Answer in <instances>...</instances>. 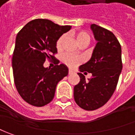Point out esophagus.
<instances>
[{
  "label": "esophagus",
  "instance_id": "esophagus-1",
  "mask_svg": "<svg viewBox=\"0 0 135 135\" xmlns=\"http://www.w3.org/2000/svg\"><path fill=\"white\" fill-rule=\"evenodd\" d=\"M73 72H74V71H72L71 69H69V75H70V74H71V73H73Z\"/></svg>",
  "mask_w": 135,
  "mask_h": 135
}]
</instances>
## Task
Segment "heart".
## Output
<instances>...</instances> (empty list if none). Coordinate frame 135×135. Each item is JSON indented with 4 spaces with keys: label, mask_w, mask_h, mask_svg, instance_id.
Instances as JSON below:
<instances>
[{
    "label": "heart",
    "mask_w": 135,
    "mask_h": 135,
    "mask_svg": "<svg viewBox=\"0 0 135 135\" xmlns=\"http://www.w3.org/2000/svg\"><path fill=\"white\" fill-rule=\"evenodd\" d=\"M75 38H76V41H77L78 44H89L91 41V37L89 35V34L86 32H85V31L78 32L75 35ZM65 39H66V35H63L62 36H60L59 37V39L57 41L56 46H57V49L58 50L62 49ZM62 60H63L64 64H66L69 66L74 67L75 66H77L79 63H80L81 59L78 57H76V56L71 55H69V54H65L62 57Z\"/></svg>",
    "instance_id": "obj_1"
}]
</instances>
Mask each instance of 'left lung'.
<instances>
[{"label":"left lung","mask_w":135,"mask_h":135,"mask_svg":"<svg viewBox=\"0 0 135 135\" xmlns=\"http://www.w3.org/2000/svg\"><path fill=\"white\" fill-rule=\"evenodd\" d=\"M95 40L98 41L91 57L79 67L80 71L92 73L86 81L80 72V82L74 87L76 103L83 109L92 111L108 102L112 96L121 73V46L112 32L96 24H91Z\"/></svg>","instance_id":"left-lung-1"}]
</instances>
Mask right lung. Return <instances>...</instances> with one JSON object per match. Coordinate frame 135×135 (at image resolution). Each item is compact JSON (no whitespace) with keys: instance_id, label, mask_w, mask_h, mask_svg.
<instances>
[{"instance_id":"1","label":"right lung","mask_w":135,"mask_h":135,"mask_svg":"<svg viewBox=\"0 0 135 135\" xmlns=\"http://www.w3.org/2000/svg\"><path fill=\"white\" fill-rule=\"evenodd\" d=\"M71 26H60L47 19L29 22L17 33L12 56L15 84L22 98L30 105L44 106L54 98L57 84L67 76L64 64L57 65V41ZM54 60V68H45L46 60Z\"/></svg>"}]
</instances>
